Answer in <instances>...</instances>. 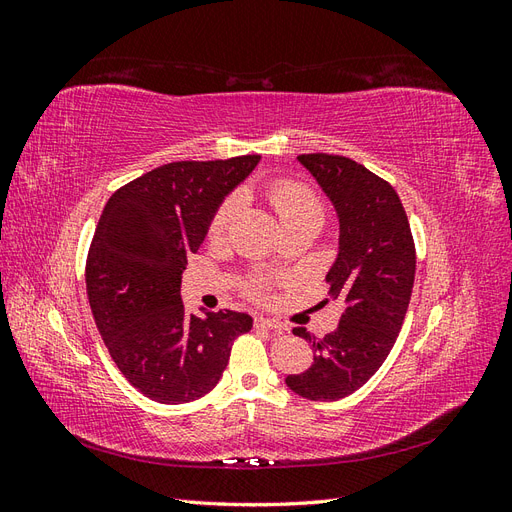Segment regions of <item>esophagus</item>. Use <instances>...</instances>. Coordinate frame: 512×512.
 Masks as SVG:
<instances>
[{
  "instance_id": "1",
  "label": "esophagus",
  "mask_w": 512,
  "mask_h": 512,
  "mask_svg": "<svg viewBox=\"0 0 512 512\" xmlns=\"http://www.w3.org/2000/svg\"><path fill=\"white\" fill-rule=\"evenodd\" d=\"M256 329H267V331H273V333H282V331H286V327L282 322H277V320H269V318H256Z\"/></svg>"
}]
</instances>
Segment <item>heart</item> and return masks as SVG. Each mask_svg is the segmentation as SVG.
Here are the masks:
<instances>
[{
    "label": "heart",
    "mask_w": 512,
    "mask_h": 512,
    "mask_svg": "<svg viewBox=\"0 0 512 512\" xmlns=\"http://www.w3.org/2000/svg\"><path fill=\"white\" fill-rule=\"evenodd\" d=\"M269 203L275 209L277 218H280L282 226H290V224H301V222H316L322 224L324 220V207L320 203V198L316 196V192H312L303 183L290 181V179H282L275 181L269 185L267 190ZM241 207V196L232 194L228 196L222 207L218 209V213L213 215L211 226H209V235L211 237H220L222 232L228 228V224L235 218L237 211ZM250 294L254 297H260L265 292V282L262 280H254L250 282Z\"/></svg>",
    "instance_id": "heart-1"
}]
</instances>
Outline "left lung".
I'll return each mask as SVG.
<instances>
[{"label": "left lung", "instance_id": "8db88e82", "mask_svg": "<svg viewBox=\"0 0 512 512\" xmlns=\"http://www.w3.org/2000/svg\"><path fill=\"white\" fill-rule=\"evenodd\" d=\"M339 220V252L327 273L329 299L344 305L339 327L322 339L303 327L314 363L286 378L288 389L312 401H337L359 391L389 356L412 297L416 252L404 205L363 164L329 153L297 158Z\"/></svg>", "mask_w": 512, "mask_h": 512}]
</instances>
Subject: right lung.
I'll return each instance as SVG.
<instances>
[{
	"mask_svg": "<svg viewBox=\"0 0 512 512\" xmlns=\"http://www.w3.org/2000/svg\"><path fill=\"white\" fill-rule=\"evenodd\" d=\"M260 156L170 162L119 188L100 215L85 282L96 327L126 380L160 404H188L220 382L252 316L188 314L181 275L224 198Z\"/></svg>",
	"mask_w": 512,
	"mask_h": 512,
	"instance_id": "1",
	"label": "right lung"
}]
</instances>
